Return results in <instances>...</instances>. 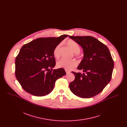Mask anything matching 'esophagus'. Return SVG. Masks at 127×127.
Returning <instances> with one entry per match:
<instances>
[{
	"mask_svg": "<svg viewBox=\"0 0 127 127\" xmlns=\"http://www.w3.org/2000/svg\"><path fill=\"white\" fill-rule=\"evenodd\" d=\"M65 71H66V74H69V73H70V71H69V70H65Z\"/></svg>",
	"mask_w": 127,
	"mask_h": 127,
	"instance_id": "obj_1",
	"label": "esophagus"
}]
</instances>
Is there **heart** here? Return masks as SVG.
<instances>
[{
    "label": "heart",
    "mask_w": 127,
    "mask_h": 127,
    "mask_svg": "<svg viewBox=\"0 0 127 127\" xmlns=\"http://www.w3.org/2000/svg\"><path fill=\"white\" fill-rule=\"evenodd\" d=\"M67 45L72 49L75 54H78L80 51V48L79 44L72 40H69L67 42ZM61 44H59L55 48L53 54L56 58H58L60 56ZM78 65V62L75 60L68 61L64 59H61L57 63V66L60 68H64L66 70H71Z\"/></svg>",
    "instance_id": "b5f03b06"
}]
</instances>
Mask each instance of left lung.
<instances>
[{
    "label": "left lung",
    "instance_id": "left-lung-1",
    "mask_svg": "<svg viewBox=\"0 0 127 127\" xmlns=\"http://www.w3.org/2000/svg\"><path fill=\"white\" fill-rule=\"evenodd\" d=\"M69 37L81 47L84 53L77 67L83 73L72 72L75 79L69 83V89L78 97H94L103 91L111 79L114 62L109 48L92 36Z\"/></svg>",
    "mask_w": 127,
    "mask_h": 127
}]
</instances>
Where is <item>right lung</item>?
I'll return each instance as SVG.
<instances>
[{"instance_id":"right-lung-1","label":"right lung","mask_w":127,"mask_h":127,"mask_svg":"<svg viewBox=\"0 0 127 127\" xmlns=\"http://www.w3.org/2000/svg\"><path fill=\"white\" fill-rule=\"evenodd\" d=\"M67 36L38 38L21 48L15 60V75L26 92L37 97L48 95L56 80L66 74L63 68H52L56 65L55 48Z\"/></svg>"}]
</instances>
